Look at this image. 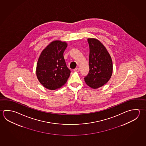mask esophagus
I'll use <instances>...</instances> for the list:
<instances>
[{
	"instance_id": "esophagus-1",
	"label": "esophagus",
	"mask_w": 146,
	"mask_h": 146,
	"mask_svg": "<svg viewBox=\"0 0 146 146\" xmlns=\"http://www.w3.org/2000/svg\"><path fill=\"white\" fill-rule=\"evenodd\" d=\"M80 69L79 68H76L74 69V71L75 72H79Z\"/></svg>"
}]
</instances>
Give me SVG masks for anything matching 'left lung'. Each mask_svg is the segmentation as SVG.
<instances>
[{"label": "left lung", "mask_w": 146, "mask_h": 146, "mask_svg": "<svg viewBox=\"0 0 146 146\" xmlns=\"http://www.w3.org/2000/svg\"><path fill=\"white\" fill-rule=\"evenodd\" d=\"M88 41L90 46V71L84 80L88 86L96 89L104 86L110 79L113 62L109 52L100 40L88 38Z\"/></svg>", "instance_id": "8db88e82"}]
</instances>
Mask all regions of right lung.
<instances>
[{"label": "right lung", "mask_w": 146, "mask_h": 146, "mask_svg": "<svg viewBox=\"0 0 146 146\" xmlns=\"http://www.w3.org/2000/svg\"><path fill=\"white\" fill-rule=\"evenodd\" d=\"M65 42L53 40L42 51L37 61L36 74L42 85L50 90L61 88L66 83L70 70L66 65L64 51Z\"/></svg>", "instance_id": "add662e5"}]
</instances>
